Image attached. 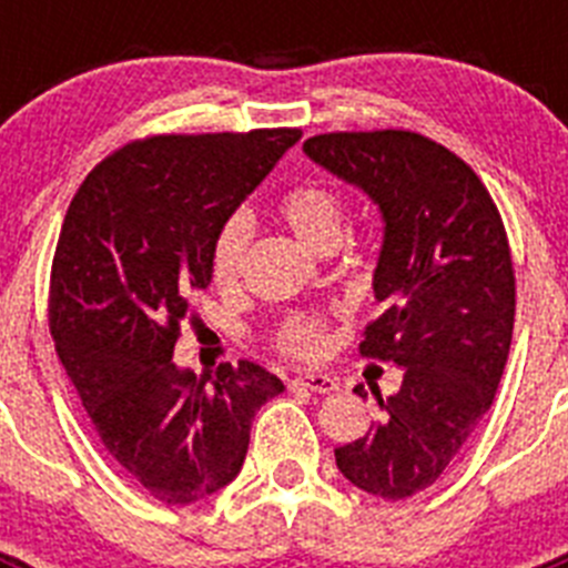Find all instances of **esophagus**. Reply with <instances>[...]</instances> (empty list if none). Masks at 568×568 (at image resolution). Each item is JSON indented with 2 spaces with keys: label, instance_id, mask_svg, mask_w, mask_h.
<instances>
[{
  "label": "esophagus",
  "instance_id": "34e87169",
  "mask_svg": "<svg viewBox=\"0 0 568 568\" xmlns=\"http://www.w3.org/2000/svg\"><path fill=\"white\" fill-rule=\"evenodd\" d=\"M293 384L304 386V389H310V393H321V395H329L338 389V378H333V375H324V373H298L295 375Z\"/></svg>",
  "mask_w": 568,
  "mask_h": 568
}]
</instances>
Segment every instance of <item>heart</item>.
Returning <instances> with one entry per match:
<instances>
[{
    "label": "heart",
    "instance_id": "heart-1",
    "mask_svg": "<svg viewBox=\"0 0 568 568\" xmlns=\"http://www.w3.org/2000/svg\"><path fill=\"white\" fill-rule=\"evenodd\" d=\"M278 215L307 247L321 250L338 244L346 222L344 195L324 182H301L278 199ZM253 222L247 213L227 215L213 235L210 247V273L215 284H239L247 264ZM275 346L293 358H318L327 349V318L315 313L290 315L275 333Z\"/></svg>",
    "mask_w": 568,
    "mask_h": 568
}]
</instances>
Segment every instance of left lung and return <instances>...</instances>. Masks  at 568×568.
Instances as JSON below:
<instances>
[{"label":"left lung","mask_w":568,"mask_h":568,"mask_svg":"<svg viewBox=\"0 0 568 568\" xmlns=\"http://www.w3.org/2000/svg\"><path fill=\"white\" fill-rule=\"evenodd\" d=\"M304 153L364 190L384 215L361 355L404 366L400 389L375 398L381 420L335 449L341 475L386 500L444 475L478 426L509 358L515 267L504 219L475 170L413 130L321 133ZM355 393L366 398L364 386Z\"/></svg>","instance_id":"1"}]
</instances>
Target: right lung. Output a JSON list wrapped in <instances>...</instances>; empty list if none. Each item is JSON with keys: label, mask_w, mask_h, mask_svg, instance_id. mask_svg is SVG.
<instances>
[{"label": "right lung", "mask_w": 568, "mask_h": 568, "mask_svg": "<svg viewBox=\"0 0 568 568\" xmlns=\"http://www.w3.org/2000/svg\"><path fill=\"white\" fill-rule=\"evenodd\" d=\"M298 139V128L135 139L90 170L64 215L50 335L108 455L162 504L227 486L255 413L284 393L253 361L195 378L173 349L190 295L213 278L215 230Z\"/></svg>", "instance_id": "obj_1"}]
</instances>
